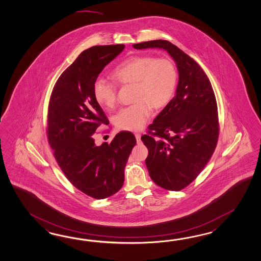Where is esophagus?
I'll return each instance as SVG.
<instances>
[{
  "label": "esophagus",
  "mask_w": 261,
  "mask_h": 261,
  "mask_svg": "<svg viewBox=\"0 0 261 261\" xmlns=\"http://www.w3.org/2000/svg\"><path fill=\"white\" fill-rule=\"evenodd\" d=\"M135 136H136V139H137V142L139 143V142H140V138H141V135H140V133H136L135 134Z\"/></svg>",
  "instance_id": "esophagus-1"
}]
</instances>
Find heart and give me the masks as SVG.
<instances>
[{
  "instance_id": "1",
  "label": "heart",
  "mask_w": 261,
  "mask_h": 261,
  "mask_svg": "<svg viewBox=\"0 0 261 261\" xmlns=\"http://www.w3.org/2000/svg\"><path fill=\"white\" fill-rule=\"evenodd\" d=\"M112 77L121 85L134 84L135 104L120 110L114 117L118 129L138 131L150 119L153 108L160 110L173 97L178 84V69L173 61L152 56H132L118 64ZM93 97L106 109H112L117 102L114 83L98 77L93 82Z\"/></svg>"
}]
</instances>
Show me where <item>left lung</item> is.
I'll return each mask as SVG.
<instances>
[{"label":"left lung","instance_id":"8db88e82","mask_svg":"<svg viewBox=\"0 0 261 261\" xmlns=\"http://www.w3.org/2000/svg\"><path fill=\"white\" fill-rule=\"evenodd\" d=\"M133 46L167 50L179 71L175 96L141 140L149 151L145 163L151 180L167 190L180 191L202 171L216 148L219 121L215 92L199 64L172 43L147 41Z\"/></svg>","mask_w":261,"mask_h":261}]
</instances>
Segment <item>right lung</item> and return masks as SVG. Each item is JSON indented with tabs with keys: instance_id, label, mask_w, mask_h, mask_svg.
Listing matches in <instances>:
<instances>
[{
	"instance_id": "obj_1",
	"label": "right lung",
	"mask_w": 261,
	"mask_h": 261,
	"mask_svg": "<svg viewBox=\"0 0 261 261\" xmlns=\"http://www.w3.org/2000/svg\"><path fill=\"white\" fill-rule=\"evenodd\" d=\"M124 45L85 49L56 81L47 110V140L59 167L70 182L89 197L114 195L124 181L128 157L137 143L122 131L110 143H94V133L109 120L93 97V82Z\"/></svg>"
}]
</instances>
